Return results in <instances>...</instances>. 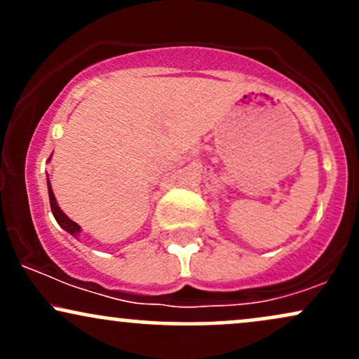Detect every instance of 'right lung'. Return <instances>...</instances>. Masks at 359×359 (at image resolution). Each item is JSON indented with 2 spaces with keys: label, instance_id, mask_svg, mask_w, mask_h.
<instances>
[{
  "label": "right lung",
  "instance_id": "1",
  "mask_svg": "<svg viewBox=\"0 0 359 359\" xmlns=\"http://www.w3.org/2000/svg\"><path fill=\"white\" fill-rule=\"evenodd\" d=\"M48 160H50V156H48ZM47 187H48V199H50L52 214H53V217H55V221L59 222V226L62 229H65V231H67L69 234H72L74 238H79V233L82 231L81 226L77 224L76 221H72L71 217L67 216V214H64V211H62V209L59 208L55 196H53V191H52L50 180H48V175H47Z\"/></svg>",
  "mask_w": 359,
  "mask_h": 359
}]
</instances>
